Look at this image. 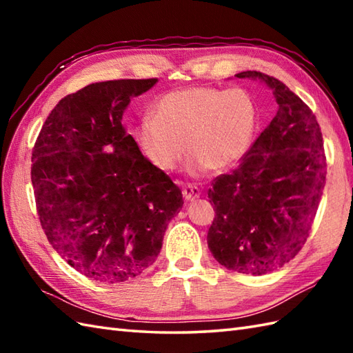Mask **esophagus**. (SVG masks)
<instances>
[{
    "label": "esophagus",
    "instance_id": "esophagus-1",
    "mask_svg": "<svg viewBox=\"0 0 353 353\" xmlns=\"http://www.w3.org/2000/svg\"><path fill=\"white\" fill-rule=\"evenodd\" d=\"M182 194H183V199L186 201H192L200 196V190L194 185H185L183 190H182Z\"/></svg>",
    "mask_w": 353,
    "mask_h": 353
}]
</instances>
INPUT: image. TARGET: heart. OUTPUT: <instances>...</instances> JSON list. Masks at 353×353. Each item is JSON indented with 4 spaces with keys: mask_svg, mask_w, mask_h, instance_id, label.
I'll use <instances>...</instances> for the list:
<instances>
[{
    "mask_svg": "<svg viewBox=\"0 0 353 353\" xmlns=\"http://www.w3.org/2000/svg\"><path fill=\"white\" fill-rule=\"evenodd\" d=\"M137 127L142 152L156 168L174 170L186 153L196 174L234 167L249 153L259 114L241 88L191 86L162 95Z\"/></svg>",
    "mask_w": 353,
    "mask_h": 353,
    "instance_id": "1",
    "label": "heart"
}]
</instances>
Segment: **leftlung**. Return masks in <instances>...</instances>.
<instances>
[{"label": "left lung", "mask_w": 353, "mask_h": 353, "mask_svg": "<svg viewBox=\"0 0 353 353\" xmlns=\"http://www.w3.org/2000/svg\"><path fill=\"white\" fill-rule=\"evenodd\" d=\"M236 77L264 80L279 110L241 163L212 181L208 245L221 265L259 276L305 245L323 196L326 154L316 115L287 85L259 71Z\"/></svg>", "instance_id": "8db88e82"}]
</instances>
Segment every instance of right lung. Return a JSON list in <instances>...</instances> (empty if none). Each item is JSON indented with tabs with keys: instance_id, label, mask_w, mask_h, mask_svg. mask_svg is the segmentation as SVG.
<instances>
[{
	"instance_id": "add662e5",
	"label": "right lung",
	"mask_w": 353,
	"mask_h": 353,
	"mask_svg": "<svg viewBox=\"0 0 353 353\" xmlns=\"http://www.w3.org/2000/svg\"><path fill=\"white\" fill-rule=\"evenodd\" d=\"M157 79L92 83L63 97L32 153V183L50 244L77 272L104 283L137 277L162 249L182 191L147 161L123 115Z\"/></svg>"
}]
</instances>
